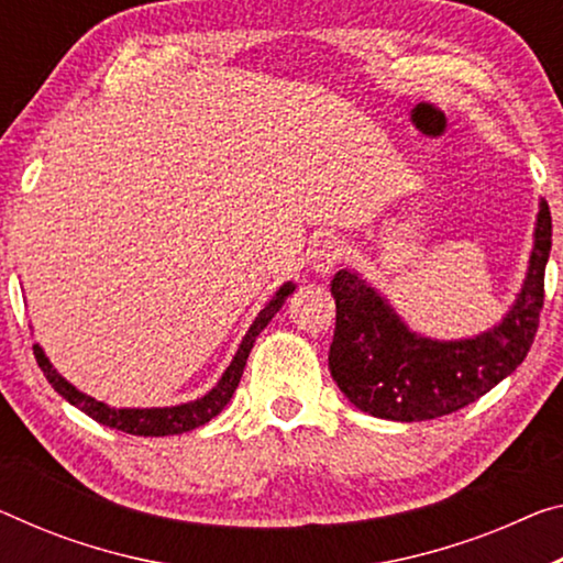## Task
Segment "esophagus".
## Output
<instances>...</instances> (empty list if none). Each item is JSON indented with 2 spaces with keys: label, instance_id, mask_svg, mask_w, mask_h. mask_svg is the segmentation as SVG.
<instances>
[{
  "label": "esophagus",
  "instance_id": "1",
  "mask_svg": "<svg viewBox=\"0 0 563 563\" xmlns=\"http://www.w3.org/2000/svg\"><path fill=\"white\" fill-rule=\"evenodd\" d=\"M311 266H314V272L319 274H330L336 264L344 258V241L340 236H334V233H327L314 244L311 249Z\"/></svg>",
  "mask_w": 563,
  "mask_h": 563
}]
</instances>
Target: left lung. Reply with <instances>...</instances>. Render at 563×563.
<instances>
[{
  "instance_id": "1",
  "label": "left lung",
  "mask_w": 563,
  "mask_h": 563,
  "mask_svg": "<svg viewBox=\"0 0 563 563\" xmlns=\"http://www.w3.org/2000/svg\"><path fill=\"white\" fill-rule=\"evenodd\" d=\"M551 211L541 201L529 274L514 309L475 340L435 342L410 332L357 274L336 272L330 372L354 408L375 418L420 422L465 408L496 387L529 354L543 309Z\"/></svg>"
}]
</instances>
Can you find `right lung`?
<instances>
[{
    "label": "right lung",
    "instance_id": "obj_1",
    "mask_svg": "<svg viewBox=\"0 0 563 563\" xmlns=\"http://www.w3.org/2000/svg\"><path fill=\"white\" fill-rule=\"evenodd\" d=\"M291 291H294V284L291 282L284 284V287L276 291V297L269 301V305H266L262 311H258L256 322L249 327V332L244 336V342H241L236 357H233L229 369L223 372V377L219 379V385H216L209 395H203L201 400L186 402V405H176V408L115 410V408H110V405H106V402H98V400H92V397L82 395L80 390H75V387L67 383L65 377H59L57 372H55V367L49 365V360L45 357V352L40 350V344H34V360H37L40 369L45 372V377L49 379V385L55 387V390L63 395L67 402L75 405V408H80L85 415H90L92 420L102 422V426L123 430V432H131V435H143V438L176 435V432H186V430H194L198 426H206V422H209L211 418H216V415H219L223 408H227V402L231 400V395L236 393L241 375H244L249 352H252L258 332H262L264 327L272 322V317L282 309L284 299H287Z\"/></svg>",
    "mask_w": 563,
    "mask_h": 563
}]
</instances>
